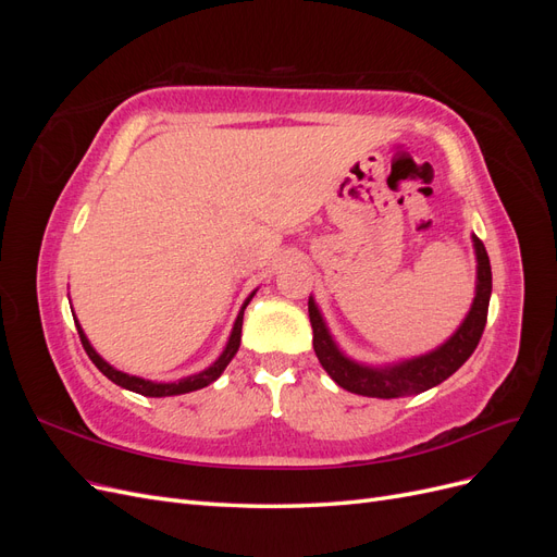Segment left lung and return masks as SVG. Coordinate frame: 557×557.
Here are the masks:
<instances>
[{
	"instance_id": "1",
	"label": "left lung",
	"mask_w": 557,
	"mask_h": 557,
	"mask_svg": "<svg viewBox=\"0 0 557 557\" xmlns=\"http://www.w3.org/2000/svg\"><path fill=\"white\" fill-rule=\"evenodd\" d=\"M471 239H474V250H476L474 301H471L467 318L462 320V325L455 330L450 339L444 342L440 348L425 352V356L401 360L397 364H387V367H369L346 358L339 350V346L334 344L313 297H309L313 350L320 364H323V369L336 385H342L344 391L356 393V395L393 399V397L425 393L430 387L440 385L450 374L458 372L481 342V334L485 330V320H487V305H491V293H493V272H491V260H487L485 246L479 237H471Z\"/></svg>"
}]
</instances>
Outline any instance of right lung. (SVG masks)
<instances>
[{"label": "right lung", "instance_id": "right-lung-1", "mask_svg": "<svg viewBox=\"0 0 557 557\" xmlns=\"http://www.w3.org/2000/svg\"><path fill=\"white\" fill-rule=\"evenodd\" d=\"M252 295H256V293L248 295V299L244 301V307H242L237 320H234L232 334H230L225 350L221 352V358H218L211 367H207L205 372L193 374V376H185V379H181V381H176V383H156V381H146V379H139V376H129V374L117 372V369H113L107 360H102V356H97V350L90 346L88 336L83 334V330H81V325H78V320H76V318H74V320H76V330H78L83 348H86L88 358L95 362V367H97L99 372H102L107 379H111L115 385L125 387V391L139 393V395H144V397H172V395H185V393L199 391V387H205V385L213 383L218 376H221V374L225 372V367L230 364V360H232L234 356H237V350H239V344H242V325H244V309L248 307V301L252 299Z\"/></svg>", "mask_w": 557, "mask_h": 557}]
</instances>
